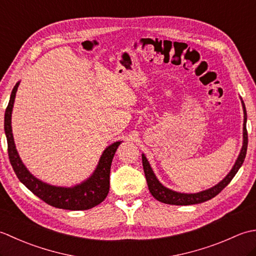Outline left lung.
<instances>
[{"mask_svg": "<svg viewBox=\"0 0 256 256\" xmlns=\"http://www.w3.org/2000/svg\"><path fill=\"white\" fill-rule=\"evenodd\" d=\"M242 106H243V112H244V123H243V146H242L241 153L238 155L236 164L233 166L231 172L228 174L224 180L220 182L218 184H216L214 187L206 189L204 192H201L198 194H180V192H172V190L162 186V184L158 182V179L156 178L153 170H152V168L148 164V160H146V157L142 155V162H143V168H144L146 182H148V186L150 194H153V197L155 199L160 201V202L168 204H176V206H188V204H201V202H204L206 200H210L214 197H216V194L221 192V190H224L228 184H230L233 177L236 176V174L242 166L244 158H246V150H248L246 110L243 101H242Z\"/></svg>", "mask_w": 256, "mask_h": 256, "instance_id": "left-lung-1", "label": "left lung"}]
</instances>
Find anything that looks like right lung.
Here are the masks:
<instances>
[{
  "label": "right lung",
  "instance_id": "add662e5",
  "mask_svg": "<svg viewBox=\"0 0 256 256\" xmlns=\"http://www.w3.org/2000/svg\"><path fill=\"white\" fill-rule=\"evenodd\" d=\"M18 84L20 82L16 84L13 88L8 106L6 111H5L4 131L8 140L10 162L20 182H23L38 198L45 201L46 204L55 206V208L66 210H88L101 204L106 199L108 194V189H110V170L112 160L118 146L121 142L113 143L106 148L96 170L92 174V176L82 184H77L72 188H64L50 186V184L38 180L26 170L14 144L12 126H10V116H12V108Z\"/></svg>",
  "mask_w": 256,
  "mask_h": 256
}]
</instances>
